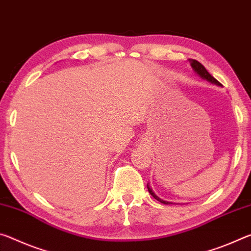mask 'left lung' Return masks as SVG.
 <instances>
[{
    "label": "left lung",
    "instance_id": "left-lung-1",
    "mask_svg": "<svg viewBox=\"0 0 251 251\" xmlns=\"http://www.w3.org/2000/svg\"><path fill=\"white\" fill-rule=\"evenodd\" d=\"M188 61H189V63H190L191 68L195 70V72L197 73V75H200L201 77H202V79L207 80V81H209V82H211V83H213V84L221 85V84H220V82H219V81H217V80L215 79V77H213V76L210 75V73H209V72L207 71L206 68H204L203 65L201 64L200 62H198V61H197V60H194V59H189ZM147 187H148V190H149V192H150V195L152 196L154 199H157L158 201H160V202H161V203H164V204H169V203H171V202H169V201H164V200H162V199H160L158 196H155V195H154V192L152 191V189H151V188L149 187V184H147Z\"/></svg>",
    "mask_w": 251,
    "mask_h": 251
}]
</instances>
